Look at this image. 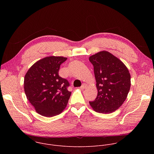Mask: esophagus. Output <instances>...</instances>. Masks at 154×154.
I'll return each instance as SVG.
<instances>
[{"label":"esophagus","mask_w":154,"mask_h":154,"mask_svg":"<svg viewBox=\"0 0 154 154\" xmlns=\"http://www.w3.org/2000/svg\"><path fill=\"white\" fill-rule=\"evenodd\" d=\"M86 86H87V85H86V84H85V83H83V84L80 86V88H81V89H82V90L85 89L86 88Z\"/></svg>","instance_id":"1"}]
</instances>
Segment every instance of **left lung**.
<instances>
[{
    "label": "left lung",
    "mask_w": 154,
    "mask_h": 154,
    "mask_svg": "<svg viewBox=\"0 0 154 154\" xmlns=\"http://www.w3.org/2000/svg\"><path fill=\"white\" fill-rule=\"evenodd\" d=\"M98 91L95 100L89 102L94 111L111 113L118 109L127 97L130 88V74L125 65L107 51H101L90 58Z\"/></svg>",
    "instance_id": "left-lung-1"
}]
</instances>
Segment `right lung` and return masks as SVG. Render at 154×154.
<instances>
[{
    "label": "right lung",
    "mask_w": 154,
    "mask_h": 154,
    "mask_svg": "<svg viewBox=\"0 0 154 154\" xmlns=\"http://www.w3.org/2000/svg\"><path fill=\"white\" fill-rule=\"evenodd\" d=\"M67 60L63 57H48L33 64L24 77L27 99L38 113L46 117L59 115L66 106L71 92L68 81L59 76L60 65Z\"/></svg>",
    "instance_id": "obj_1"
}]
</instances>
